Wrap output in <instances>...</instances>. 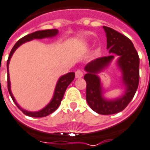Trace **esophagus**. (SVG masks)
Wrapping results in <instances>:
<instances>
[{
  "mask_svg": "<svg viewBox=\"0 0 150 150\" xmlns=\"http://www.w3.org/2000/svg\"><path fill=\"white\" fill-rule=\"evenodd\" d=\"M84 74V71L82 69H77V71L75 72V75H76V77L77 78H80L83 76Z\"/></svg>",
  "mask_w": 150,
  "mask_h": 150,
  "instance_id": "esophagus-1",
  "label": "esophagus"
}]
</instances>
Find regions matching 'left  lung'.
Returning a JSON list of instances; mask_svg holds the SVG:
<instances>
[{
    "label": "left lung",
    "mask_w": 150,
    "mask_h": 150,
    "mask_svg": "<svg viewBox=\"0 0 150 150\" xmlns=\"http://www.w3.org/2000/svg\"><path fill=\"white\" fill-rule=\"evenodd\" d=\"M104 29L107 37V49L110 54L98 58L86 65L85 69L87 73L85 74L84 79L86 82V98L89 106L97 113L108 115L122 111L133 99L140 80V58L128 38L111 28L104 26ZM113 53L120 56L119 64L124 73V81L128 89L122 98L109 101L103 99L101 96L100 82L96 73L110 62L113 58Z\"/></svg>",
    "instance_id": "obj_1"
}]
</instances>
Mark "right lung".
<instances>
[{
    "label": "right lung",
    "mask_w": 150,
    "mask_h": 150,
    "mask_svg": "<svg viewBox=\"0 0 150 150\" xmlns=\"http://www.w3.org/2000/svg\"><path fill=\"white\" fill-rule=\"evenodd\" d=\"M57 33V29H48L42 30V31H38V32H35V33H33L28 34V35H27L25 37L22 38L21 39H19L18 42L15 43V45H14V47L12 48L11 51H10V55H9V58H8V60H7V74H8V76H7V86H8V91H9V93H10L12 100L15 103V105H17V107L25 115H27V116L34 117H43L48 116L50 113L54 112L59 108V106L60 105L61 100H63V97L64 96L65 91H66L67 87L69 86V84L73 81V79L75 77V73L72 72V73H69L68 74H66V75H64L63 77L59 78V80L58 81L57 85H56L55 91H54V95L53 99H52V100L50 101V103L45 108H43L41 111H38V112H28L26 110H23V108H20L17 105V103L15 102V100H14V96H13V95L11 93V91H10V77H9V70H8L10 58H11L12 54L15 51V50L17 49L19 45H22L23 43H24L26 42H28V41H31L33 39H42V38H51V37L55 36Z\"/></svg>",
    "instance_id": "1"
}]
</instances>
